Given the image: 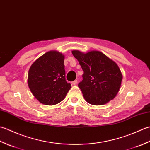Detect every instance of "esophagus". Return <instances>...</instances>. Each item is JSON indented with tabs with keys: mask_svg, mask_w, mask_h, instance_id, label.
<instances>
[{
	"mask_svg": "<svg viewBox=\"0 0 150 150\" xmlns=\"http://www.w3.org/2000/svg\"><path fill=\"white\" fill-rule=\"evenodd\" d=\"M77 83V81L75 80V81H74L71 82V85H75Z\"/></svg>",
	"mask_w": 150,
	"mask_h": 150,
	"instance_id": "esophagus-1",
	"label": "esophagus"
}]
</instances>
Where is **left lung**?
Returning a JSON list of instances; mask_svg holds the SVG:
<instances>
[{
    "label": "left lung",
    "mask_w": 150,
    "mask_h": 150,
    "mask_svg": "<svg viewBox=\"0 0 150 150\" xmlns=\"http://www.w3.org/2000/svg\"><path fill=\"white\" fill-rule=\"evenodd\" d=\"M83 70V80L79 84L83 97L88 103L100 106L108 103L119 92L122 75L113 60L98 51L82 53L73 50Z\"/></svg>",
    "instance_id": "8db88e82"
}]
</instances>
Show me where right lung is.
Masks as SVG:
<instances>
[{
  "instance_id": "add662e5",
  "label": "right lung",
  "mask_w": 150,
  "mask_h": 150,
  "mask_svg": "<svg viewBox=\"0 0 150 150\" xmlns=\"http://www.w3.org/2000/svg\"><path fill=\"white\" fill-rule=\"evenodd\" d=\"M64 60L62 53L52 50L31 64L28 71V86L40 103L48 106L58 104L71 88V84L66 81Z\"/></svg>"
}]
</instances>
